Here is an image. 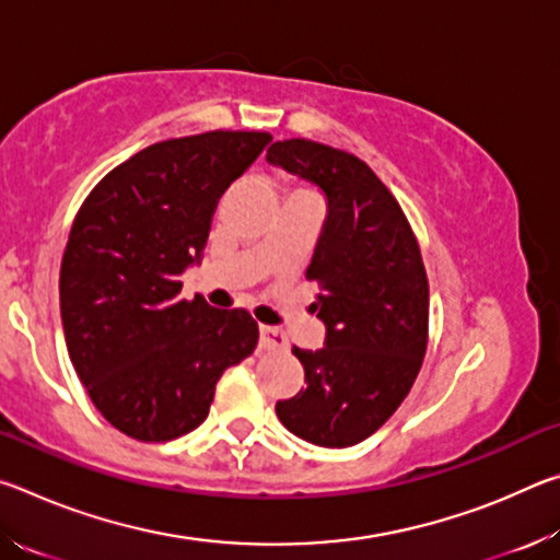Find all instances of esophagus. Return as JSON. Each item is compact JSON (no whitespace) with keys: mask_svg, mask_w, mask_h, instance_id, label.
I'll return each mask as SVG.
<instances>
[{"mask_svg":"<svg viewBox=\"0 0 560 560\" xmlns=\"http://www.w3.org/2000/svg\"><path fill=\"white\" fill-rule=\"evenodd\" d=\"M259 346H261L264 350H283V348L289 346V340H287V336L281 334L279 328L261 326V328H259Z\"/></svg>","mask_w":560,"mask_h":560,"instance_id":"34e87169","label":"esophagus"}]
</instances>
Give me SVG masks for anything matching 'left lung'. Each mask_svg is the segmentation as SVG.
<instances>
[{
    "label": "left lung",
    "instance_id": "1",
    "mask_svg": "<svg viewBox=\"0 0 560 560\" xmlns=\"http://www.w3.org/2000/svg\"><path fill=\"white\" fill-rule=\"evenodd\" d=\"M267 163L306 179L326 200L306 271L324 348H293L306 387L277 402L283 428L318 447H350L410 393L428 350L430 287L405 214L363 160L314 140H281Z\"/></svg>",
    "mask_w": 560,
    "mask_h": 560
}]
</instances>
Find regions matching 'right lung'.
<instances>
[{"mask_svg": "<svg viewBox=\"0 0 560 560\" xmlns=\"http://www.w3.org/2000/svg\"><path fill=\"white\" fill-rule=\"evenodd\" d=\"M269 132L163 140L101 179L75 214L59 279L71 363L113 428L167 442L205 422L226 368L257 348L244 308L179 299L202 261L217 202Z\"/></svg>", "mask_w": 560, "mask_h": 560, "instance_id": "obj_1", "label": "right lung"}]
</instances>
